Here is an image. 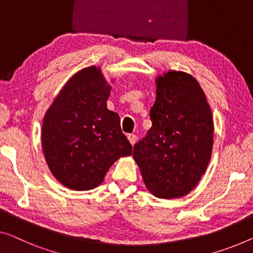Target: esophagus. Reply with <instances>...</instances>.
<instances>
[{
  "label": "esophagus",
  "instance_id": "34e87169",
  "mask_svg": "<svg viewBox=\"0 0 253 253\" xmlns=\"http://www.w3.org/2000/svg\"><path fill=\"white\" fill-rule=\"evenodd\" d=\"M128 139H129L130 144L134 145L135 143L137 142V136H136V135H135V134H129V135H128Z\"/></svg>",
  "mask_w": 253,
  "mask_h": 253
}]
</instances>
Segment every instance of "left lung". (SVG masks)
<instances>
[{"instance_id": "1", "label": "left lung", "mask_w": 253, "mask_h": 253, "mask_svg": "<svg viewBox=\"0 0 253 253\" xmlns=\"http://www.w3.org/2000/svg\"><path fill=\"white\" fill-rule=\"evenodd\" d=\"M150 119L133 152L143 180L158 198L186 195L207 170L213 142L212 115L197 79L182 71L158 77Z\"/></svg>"}]
</instances>
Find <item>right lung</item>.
I'll return each instance as SVG.
<instances>
[{
    "mask_svg": "<svg viewBox=\"0 0 253 253\" xmlns=\"http://www.w3.org/2000/svg\"><path fill=\"white\" fill-rule=\"evenodd\" d=\"M110 89L100 68H85L68 81L44 117L42 145L48 168L73 190L100 185L111 165L133 151L118 114L107 108Z\"/></svg>",
    "mask_w": 253,
    "mask_h": 253,
    "instance_id": "add662e5",
    "label": "right lung"
}]
</instances>
